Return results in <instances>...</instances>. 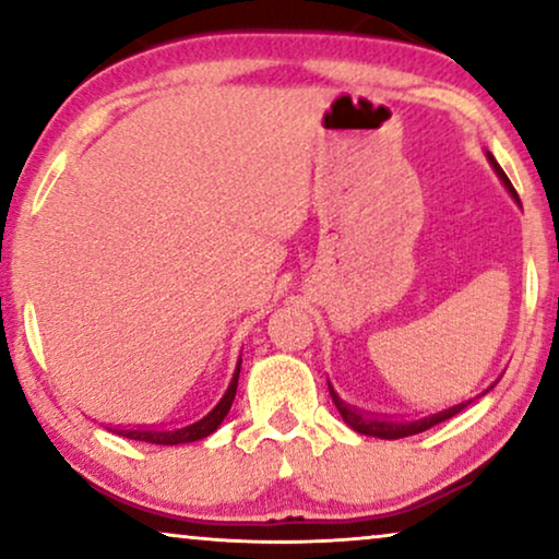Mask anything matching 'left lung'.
I'll return each instance as SVG.
<instances>
[{"label":"left lung","instance_id":"obj_1","mask_svg":"<svg viewBox=\"0 0 559 559\" xmlns=\"http://www.w3.org/2000/svg\"><path fill=\"white\" fill-rule=\"evenodd\" d=\"M486 157H488V163H491V167L496 170V175H499V178H501L503 186H507V190L511 193V198H514V201L519 203V195H516L514 186H511V180L507 178V173L501 170V165L496 163V157L491 155V152H486ZM519 205H522V203H519ZM493 384H496V381H493ZM493 384L488 386V389H493ZM328 389H331L333 404H335V407H338L341 417H343V423H346V425L350 427V430H356L358 435H369V438H381V440H400V438H409V435H417V432L430 430V427L440 425V423H445V419H450L453 415H457V412L465 409L473 400H476V396H473V400H463V402L453 404V407H445V409L430 412V415H423V417L394 419V417L366 415V412L356 409V407H350V404L343 402L341 396L335 394V389H333L331 384H328ZM488 389H486V392H488ZM486 392H480L478 396H484Z\"/></svg>","mask_w":559,"mask_h":559}]
</instances>
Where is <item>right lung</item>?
<instances>
[{
  "mask_svg": "<svg viewBox=\"0 0 559 559\" xmlns=\"http://www.w3.org/2000/svg\"><path fill=\"white\" fill-rule=\"evenodd\" d=\"M239 371H241V358L231 381H228L226 392L221 394V400L213 404L209 412H203L201 417L190 419V423H182L178 427H117L114 432L129 440L152 442V445H182V442H195V440L209 438L211 432L218 430V425L224 423L228 409H231L236 386H239Z\"/></svg>",
  "mask_w": 559,
  "mask_h": 559,
  "instance_id": "1",
  "label": "right lung"
}]
</instances>
